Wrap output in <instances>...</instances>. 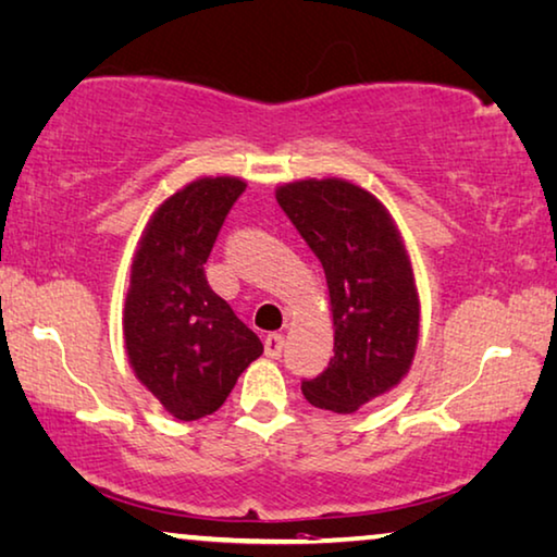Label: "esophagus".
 I'll return each instance as SVG.
<instances>
[{
    "label": "esophagus",
    "instance_id": "1",
    "mask_svg": "<svg viewBox=\"0 0 557 557\" xmlns=\"http://www.w3.org/2000/svg\"><path fill=\"white\" fill-rule=\"evenodd\" d=\"M284 348H286L284 333H269L267 341H263V354H267L269 358H281Z\"/></svg>",
    "mask_w": 557,
    "mask_h": 557
}]
</instances>
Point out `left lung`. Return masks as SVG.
I'll return each instance as SVG.
<instances>
[{"label": "left lung", "mask_w": 557, "mask_h": 557, "mask_svg": "<svg viewBox=\"0 0 557 557\" xmlns=\"http://www.w3.org/2000/svg\"><path fill=\"white\" fill-rule=\"evenodd\" d=\"M276 201L321 261L333 311V358L301 391L315 408L354 413L413 361L421 308L404 242L381 201L341 178L286 184Z\"/></svg>", "instance_id": "obj_1"}]
</instances>
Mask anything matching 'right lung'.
I'll return each instance as SVG.
<instances>
[{"instance_id": "1", "label": "right lung", "mask_w": 557, "mask_h": 557, "mask_svg": "<svg viewBox=\"0 0 557 557\" xmlns=\"http://www.w3.org/2000/svg\"><path fill=\"white\" fill-rule=\"evenodd\" d=\"M246 184L199 178L153 213L132 267L124 341L136 379L178 421L224 406L263 354L256 333L209 286L203 263Z\"/></svg>"}]
</instances>
